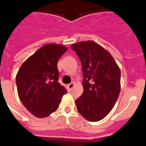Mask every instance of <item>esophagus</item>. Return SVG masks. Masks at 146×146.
Masks as SVG:
<instances>
[{
	"label": "esophagus",
	"instance_id": "obj_1",
	"mask_svg": "<svg viewBox=\"0 0 146 146\" xmlns=\"http://www.w3.org/2000/svg\"><path fill=\"white\" fill-rule=\"evenodd\" d=\"M74 86V82H71L70 84H69L68 86H67V88H68V89H69V90H71V89L73 88V86Z\"/></svg>",
	"mask_w": 146,
	"mask_h": 146
}]
</instances>
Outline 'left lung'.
I'll use <instances>...</instances> for the list:
<instances>
[{"instance_id": "8db88e82", "label": "left lung", "mask_w": 146, "mask_h": 146, "mask_svg": "<svg viewBox=\"0 0 146 146\" xmlns=\"http://www.w3.org/2000/svg\"><path fill=\"white\" fill-rule=\"evenodd\" d=\"M82 64L83 93L75 100L77 111L89 121L103 119L121 91V70L108 50L94 41L71 45Z\"/></svg>"}]
</instances>
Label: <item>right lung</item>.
I'll use <instances>...</instances> for the list:
<instances>
[{"label": "right lung", "instance_id": "1", "mask_svg": "<svg viewBox=\"0 0 146 146\" xmlns=\"http://www.w3.org/2000/svg\"><path fill=\"white\" fill-rule=\"evenodd\" d=\"M67 50L58 44H46L22 64L16 76L19 98L30 113L45 118L58 110L66 90L58 82V60Z\"/></svg>", "mask_w": 146, "mask_h": 146}]
</instances>
